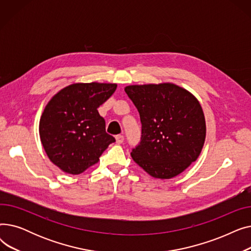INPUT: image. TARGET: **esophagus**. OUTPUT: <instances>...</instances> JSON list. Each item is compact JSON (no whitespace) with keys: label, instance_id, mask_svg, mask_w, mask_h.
<instances>
[{"label":"esophagus","instance_id":"34e87169","mask_svg":"<svg viewBox=\"0 0 251 251\" xmlns=\"http://www.w3.org/2000/svg\"><path fill=\"white\" fill-rule=\"evenodd\" d=\"M123 141H124V136L123 135H117L116 136V142L118 144H121Z\"/></svg>","mask_w":251,"mask_h":251}]
</instances>
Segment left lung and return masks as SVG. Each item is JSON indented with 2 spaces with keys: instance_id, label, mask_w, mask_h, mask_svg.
I'll return each mask as SVG.
<instances>
[{
  "instance_id": "left-lung-1",
  "label": "left lung",
  "mask_w": 251,
  "mask_h": 251,
  "mask_svg": "<svg viewBox=\"0 0 251 251\" xmlns=\"http://www.w3.org/2000/svg\"><path fill=\"white\" fill-rule=\"evenodd\" d=\"M125 92L141 122L140 142L131 151L133 161L154 178L182 173L197 160L205 140L200 101L173 83L129 85Z\"/></svg>"
}]
</instances>
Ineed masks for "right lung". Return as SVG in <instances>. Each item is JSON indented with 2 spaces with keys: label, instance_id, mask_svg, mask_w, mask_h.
Here are the masks:
<instances>
[{
  "label": "right lung",
  "instance_id": "right-lung-1",
  "mask_svg": "<svg viewBox=\"0 0 251 251\" xmlns=\"http://www.w3.org/2000/svg\"><path fill=\"white\" fill-rule=\"evenodd\" d=\"M116 88L115 83H74L61 89L46 105L39 136L49 159L63 172L81 174L115 142L105 132L98 108Z\"/></svg>",
  "mask_w": 251,
  "mask_h": 251
}]
</instances>
